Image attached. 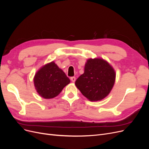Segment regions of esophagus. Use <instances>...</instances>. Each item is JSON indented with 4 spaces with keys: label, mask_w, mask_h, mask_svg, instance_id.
Masks as SVG:
<instances>
[{
    "label": "esophagus",
    "mask_w": 149,
    "mask_h": 149,
    "mask_svg": "<svg viewBox=\"0 0 149 149\" xmlns=\"http://www.w3.org/2000/svg\"><path fill=\"white\" fill-rule=\"evenodd\" d=\"M71 80L73 82H74L75 81H76V78L74 77V76H72V77H71Z\"/></svg>",
    "instance_id": "1"
}]
</instances>
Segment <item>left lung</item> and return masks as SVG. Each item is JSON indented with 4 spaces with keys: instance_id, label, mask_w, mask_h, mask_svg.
<instances>
[{
    "instance_id": "left-lung-1",
    "label": "left lung",
    "mask_w": 149,
    "mask_h": 149,
    "mask_svg": "<svg viewBox=\"0 0 149 149\" xmlns=\"http://www.w3.org/2000/svg\"><path fill=\"white\" fill-rule=\"evenodd\" d=\"M115 71L107 62L100 58L89 59L84 72L76 79L75 84L83 95L91 101L102 100L113 87Z\"/></svg>"
}]
</instances>
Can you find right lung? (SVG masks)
I'll return each mask as SVG.
<instances>
[{
    "instance_id": "right-lung-1",
    "label": "right lung",
    "mask_w": 149,
    "mask_h": 149,
    "mask_svg": "<svg viewBox=\"0 0 149 149\" xmlns=\"http://www.w3.org/2000/svg\"><path fill=\"white\" fill-rule=\"evenodd\" d=\"M70 82V79L53 61L43 66L34 77L37 91L45 99L56 97Z\"/></svg>"
}]
</instances>
